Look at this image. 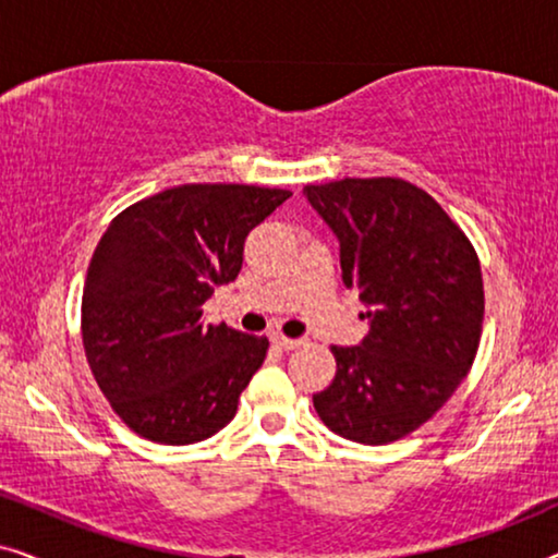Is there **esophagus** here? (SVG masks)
Masks as SVG:
<instances>
[{
    "mask_svg": "<svg viewBox=\"0 0 558 558\" xmlns=\"http://www.w3.org/2000/svg\"><path fill=\"white\" fill-rule=\"evenodd\" d=\"M271 342L277 348H281V350H294V348H300V345H304V340H294V338H284V335H274L271 338Z\"/></svg>",
    "mask_w": 558,
    "mask_h": 558,
    "instance_id": "obj_1",
    "label": "esophagus"
}]
</instances>
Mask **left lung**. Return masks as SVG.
<instances>
[{
	"label": "left lung",
	"instance_id": "1",
	"mask_svg": "<svg viewBox=\"0 0 558 558\" xmlns=\"http://www.w3.org/2000/svg\"><path fill=\"white\" fill-rule=\"evenodd\" d=\"M304 195L340 241L342 281L368 307L361 345H332V384L312 396L327 429L388 445L452 399L477 355L485 292L468 235L401 178H345Z\"/></svg>",
	"mask_w": 558,
	"mask_h": 558
}]
</instances>
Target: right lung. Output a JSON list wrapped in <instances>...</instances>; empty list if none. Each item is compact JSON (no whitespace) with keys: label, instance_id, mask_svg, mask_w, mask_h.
<instances>
[{"label":"right lung","instance_id":"add662e5","mask_svg":"<svg viewBox=\"0 0 558 558\" xmlns=\"http://www.w3.org/2000/svg\"><path fill=\"white\" fill-rule=\"evenodd\" d=\"M289 195L180 185L106 228L83 287V348L101 393L140 437L193 445L235 416L269 340L203 325V304L239 277L246 235Z\"/></svg>","mask_w":558,"mask_h":558}]
</instances>
